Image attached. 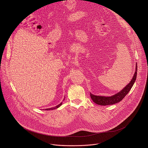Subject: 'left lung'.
Instances as JSON below:
<instances>
[{"label": "left lung", "mask_w": 148, "mask_h": 148, "mask_svg": "<svg viewBox=\"0 0 148 148\" xmlns=\"http://www.w3.org/2000/svg\"><path fill=\"white\" fill-rule=\"evenodd\" d=\"M137 64L136 65V72L134 74V76L132 79V80L130 82V83L127 85V86L122 89L120 92L118 93L110 96V97H105V96H95L92 95V93H90V97L93 101L96 104L100 106H109V105H112L116 104L120 101H121L129 93V92L131 88H132L133 85L134 84L137 76Z\"/></svg>", "instance_id": "8db88e82"}]
</instances>
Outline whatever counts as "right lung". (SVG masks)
Masks as SVG:
<instances>
[{"instance_id":"1","label":"right lung","mask_w":148,"mask_h":148,"mask_svg":"<svg viewBox=\"0 0 148 148\" xmlns=\"http://www.w3.org/2000/svg\"><path fill=\"white\" fill-rule=\"evenodd\" d=\"M62 102L60 104H59L58 106H55V107H53V108H48V109H45V110H53V109H57V108H58L59 107H60V106H62Z\"/></svg>"}]
</instances>
